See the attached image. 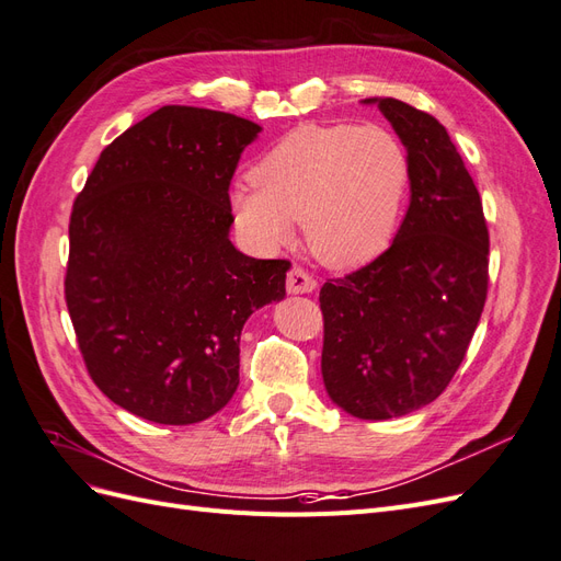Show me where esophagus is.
Wrapping results in <instances>:
<instances>
[{"mask_svg":"<svg viewBox=\"0 0 561 561\" xmlns=\"http://www.w3.org/2000/svg\"><path fill=\"white\" fill-rule=\"evenodd\" d=\"M287 293L290 295H307L316 290V278L309 274V271H304L301 266H293L290 274H287Z\"/></svg>","mask_w":561,"mask_h":561,"instance_id":"34e87169","label":"esophagus"}]
</instances>
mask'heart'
<instances>
[{"instance_id": "heart-1", "label": "heart", "mask_w": 561, "mask_h": 561, "mask_svg": "<svg viewBox=\"0 0 561 561\" xmlns=\"http://www.w3.org/2000/svg\"><path fill=\"white\" fill-rule=\"evenodd\" d=\"M412 165L381 126L290 130L252 168V182L231 192V210L248 239L278 248L301 219L304 241L334 268H355L388 248L398 229Z\"/></svg>"}]
</instances>
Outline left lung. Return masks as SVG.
Listing matches in <instances>:
<instances>
[{"mask_svg": "<svg viewBox=\"0 0 561 561\" xmlns=\"http://www.w3.org/2000/svg\"><path fill=\"white\" fill-rule=\"evenodd\" d=\"M410 157L412 201L375 262L320 287L322 381L344 412L383 421L421 410L454 379L489 287L482 198L445 126L369 98Z\"/></svg>", "mask_w": 561, "mask_h": 561, "instance_id": "obj_1", "label": "left lung"}]
</instances>
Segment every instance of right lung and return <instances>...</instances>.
Segmentation results:
<instances>
[{"instance_id":"add662e5","label":"right lung","mask_w":561,"mask_h":561,"mask_svg":"<svg viewBox=\"0 0 561 561\" xmlns=\"http://www.w3.org/2000/svg\"><path fill=\"white\" fill-rule=\"evenodd\" d=\"M262 128L165 105L107 145L70 215L65 301L95 386L190 426L231 400L248 316L285 297L287 260L229 241V184Z\"/></svg>"}]
</instances>
